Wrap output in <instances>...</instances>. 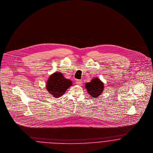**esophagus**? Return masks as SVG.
I'll list each match as a JSON object with an SVG mask.
<instances>
[{"label":"esophagus","instance_id":"1","mask_svg":"<svg viewBox=\"0 0 153 153\" xmlns=\"http://www.w3.org/2000/svg\"><path fill=\"white\" fill-rule=\"evenodd\" d=\"M76 83L79 85H81L82 84V81L81 80H76Z\"/></svg>","mask_w":153,"mask_h":153}]
</instances>
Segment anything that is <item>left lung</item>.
Instances as JSON below:
<instances>
[{
    "mask_svg": "<svg viewBox=\"0 0 153 153\" xmlns=\"http://www.w3.org/2000/svg\"><path fill=\"white\" fill-rule=\"evenodd\" d=\"M104 84L98 78H94L90 82L85 84V88L88 94L94 98L100 97L104 90Z\"/></svg>",
    "mask_w": 153,
    "mask_h": 153,
    "instance_id": "obj_1",
    "label": "left lung"
}]
</instances>
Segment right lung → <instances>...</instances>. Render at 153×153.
<instances>
[{"label":"right lung","instance_id":"add662e5","mask_svg":"<svg viewBox=\"0 0 153 153\" xmlns=\"http://www.w3.org/2000/svg\"><path fill=\"white\" fill-rule=\"evenodd\" d=\"M72 85V82L65 78L59 72L51 75L46 83V90L55 98L60 97L67 89Z\"/></svg>","mask_w":153,"mask_h":153}]
</instances>
